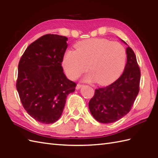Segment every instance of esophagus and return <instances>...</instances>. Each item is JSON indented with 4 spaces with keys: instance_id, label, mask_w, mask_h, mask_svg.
Segmentation results:
<instances>
[{
    "instance_id": "obj_1",
    "label": "esophagus",
    "mask_w": 158,
    "mask_h": 158,
    "mask_svg": "<svg viewBox=\"0 0 158 158\" xmlns=\"http://www.w3.org/2000/svg\"><path fill=\"white\" fill-rule=\"evenodd\" d=\"M83 86V85H81V84H79V83H78V84L77 85V86H76V89H79L80 88H81V87Z\"/></svg>"
}]
</instances>
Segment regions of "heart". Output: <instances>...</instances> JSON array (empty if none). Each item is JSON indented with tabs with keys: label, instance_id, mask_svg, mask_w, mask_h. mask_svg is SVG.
<instances>
[{
	"label": "heart",
	"instance_id": "heart-1",
	"mask_svg": "<svg viewBox=\"0 0 158 158\" xmlns=\"http://www.w3.org/2000/svg\"><path fill=\"white\" fill-rule=\"evenodd\" d=\"M76 50L68 49L63 57L62 65L70 78L76 79L88 69L85 79L96 80L106 85L117 79L126 62V51L118 43L106 39H90L77 43Z\"/></svg>",
	"mask_w": 158,
	"mask_h": 158
}]
</instances>
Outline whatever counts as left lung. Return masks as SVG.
Instances as JSON below:
<instances>
[{"instance_id": "8db88e82", "label": "left lung", "mask_w": 158, "mask_h": 158, "mask_svg": "<svg viewBox=\"0 0 158 158\" xmlns=\"http://www.w3.org/2000/svg\"><path fill=\"white\" fill-rule=\"evenodd\" d=\"M126 54L127 62L122 75L112 84L96 89L89 102L90 113L100 123H113L127 115L139 94L140 71L135 53L127 46Z\"/></svg>"}]
</instances>
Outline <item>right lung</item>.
I'll return each mask as SVG.
<instances>
[{"instance_id":"add662e5","label":"right lung","mask_w":158,"mask_h":158,"mask_svg":"<svg viewBox=\"0 0 158 158\" xmlns=\"http://www.w3.org/2000/svg\"><path fill=\"white\" fill-rule=\"evenodd\" d=\"M68 38L45 35L32 43L19 60L16 88L23 108L37 122H57L76 83L67 79L62 62Z\"/></svg>"}]
</instances>
